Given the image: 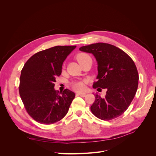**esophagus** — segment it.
Instances as JSON below:
<instances>
[{
    "instance_id": "esophagus-1",
    "label": "esophagus",
    "mask_w": 156,
    "mask_h": 156,
    "mask_svg": "<svg viewBox=\"0 0 156 156\" xmlns=\"http://www.w3.org/2000/svg\"><path fill=\"white\" fill-rule=\"evenodd\" d=\"M76 96H79L81 97H84L86 96L85 94H83V93H79V94H76Z\"/></svg>"
}]
</instances>
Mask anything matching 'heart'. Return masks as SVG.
<instances>
[{"instance_id":"obj_1","label":"heart","mask_w":156,"mask_h":156,"mask_svg":"<svg viewBox=\"0 0 156 156\" xmlns=\"http://www.w3.org/2000/svg\"><path fill=\"white\" fill-rule=\"evenodd\" d=\"M90 58V56L88 54L84 53H79L76 56V58L79 64L82 63L84 60ZM86 83L87 81L85 80H82V81H75L71 83V86H72L74 90L79 92H81L86 90Z\"/></svg>"}]
</instances>
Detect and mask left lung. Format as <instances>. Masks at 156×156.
<instances>
[{"instance_id": "8db88e82", "label": "left lung", "mask_w": 156, "mask_h": 156, "mask_svg": "<svg viewBox=\"0 0 156 156\" xmlns=\"http://www.w3.org/2000/svg\"><path fill=\"white\" fill-rule=\"evenodd\" d=\"M79 49L92 53L98 62V81L93 88L107 89L105 98L95 95L90 107L93 115L103 120L120 116L129 107L137 90L139 73L133 60L124 51L108 44H93Z\"/></svg>"}]
</instances>
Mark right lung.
<instances>
[{
  "mask_svg": "<svg viewBox=\"0 0 156 156\" xmlns=\"http://www.w3.org/2000/svg\"><path fill=\"white\" fill-rule=\"evenodd\" d=\"M75 48L58 45L37 52L21 70L20 95L28 114L40 124L49 125L62 119L75 96L68 89L61 92L54 89L63 62Z\"/></svg>",
  "mask_w": 156,
  "mask_h": 156,
  "instance_id": "add662e5",
  "label": "right lung"
}]
</instances>
